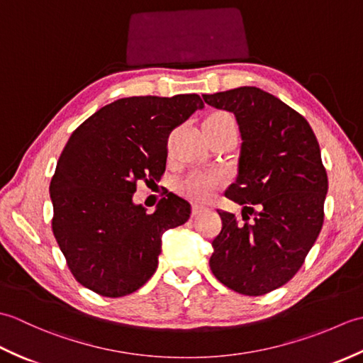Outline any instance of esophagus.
Returning a JSON list of instances; mask_svg holds the SVG:
<instances>
[{
  "instance_id": "34e87169",
  "label": "esophagus",
  "mask_w": 363,
  "mask_h": 363,
  "mask_svg": "<svg viewBox=\"0 0 363 363\" xmlns=\"http://www.w3.org/2000/svg\"><path fill=\"white\" fill-rule=\"evenodd\" d=\"M204 211H207V207H206L204 204L195 203L194 207H191V213H194V215H198V213H201V212H204Z\"/></svg>"
}]
</instances>
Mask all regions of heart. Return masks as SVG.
<instances>
[{"instance_id": "obj_1", "label": "heart", "mask_w": 363, "mask_h": 363, "mask_svg": "<svg viewBox=\"0 0 363 363\" xmlns=\"http://www.w3.org/2000/svg\"><path fill=\"white\" fill-rule=\"evenodd\" d=\"M209 121H234L225 112H213L204 120V123ZM223 177L215 173H190L184 177L179 182V190L184 195H187L194 199H207L215 190L220 187Z\"/></svg>"}]
</instances>
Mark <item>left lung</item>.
Here are the masks:
<instances>
[{
    "mask_svg": "<svg viewBox=\"0 0 363 363\" xmlns=\"http://www.w3.org/2000/svg\"><path fill=\"white\" fill-rule=\"evenodd\" d=\"M203 99L235 115L242 145L235 182L225 195L250 220L242 225L218 211L223 228L209 265L230 290L265 295L296 274L321 230L328 174L320 145L303 115L262 89L245 86Z\"/></svg>",
    "mask_w": 363,
    "mask_h": 363,
    "instance_id": "obj_1",
    "label": "left lung"
}]
</instances>
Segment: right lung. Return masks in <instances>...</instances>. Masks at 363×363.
I'll list each match as a JSON object with an SVG mask.
<instances>
[{
  "label": "right lung",
  "mask_w": 363,
  "mask_h": 363,
  "mask_svg": "<svg viewBox=\"0 0 363 363\" xmlns=\"http://www.w3.org/2000/svg\"><path fill=\"white\" fill-rule=\"evenodd\" d=\"M203 107L196 94L121 98L68 138L50 184L52 233L86 289L126 296L156 272L162 235L184 225L191 207L169 191L148 213L133 201L135 186L160 181L168 134Z\"/></svg>",
  "instance_id": "right-lung-1"
}]
</instances>
